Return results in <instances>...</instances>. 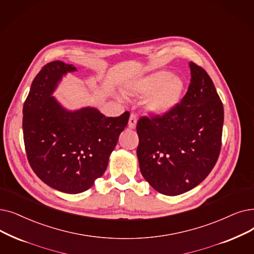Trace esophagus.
I'll return each instance as SVG.
<instances>
[{
    "instance_id": "1",
    "label": "esophagus",
    "mask_w": 254,
    "mask_h": 254,
    "mask_svg": "<svg viewBox=\"0 0 254 254\" xmlns=\"http://www.w3.org/2000/svg\"><path fill=\"white\" fill-rule=\"evenodd\" d=\"M137 125V116L135 114H130L128 119V127L129 128H135Z\"/></svg>"
}]
</instances>
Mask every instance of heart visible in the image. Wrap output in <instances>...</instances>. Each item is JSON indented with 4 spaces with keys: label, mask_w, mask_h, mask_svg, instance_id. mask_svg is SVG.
Here are the masks:
<instances>
[{
    "label": "heart",
    "mask_w": 254,
    "mask_h": 254,
    "mask_svg": "<svg viewBox=\"0 0 254 254\" xmlns=\"http://www.w3.org/2000/svg\"><path fill=\"white\" fill-rule=\"evenodd\" d=\"M184 91V83L178 76L168 71L149 74L128 88V92L135 96L147 95L145 106L150 112L163 114L178 105Z\"/></svg>",
    "instance_id": "obj_1"
}]
</instances>
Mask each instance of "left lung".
<instances>
[{"label": "left lung", "mask_w": 254, "mask_h": 254, "mask_svg": "<svg viewBox=\"0 0 254 254\" xmlns=\"http://www.w3.org/2000/svg\"><path fill=\"white\" fill-rule=\"evenodd\" d=\"M191 81L181 103L137 123L141 173L154 190L175 196L199 185L222 145L223 104L207 72L190 62Z\"/></svg>", "instance_id": "left-lung-1"}]
</instances>
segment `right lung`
Segmentation results:
<instances>
[{
	"instance_id": "add662e5",
	"label": "right lung",
	"mask_w": 254,
	"mask_h": 254,
	"mask_svg": "<svg viewBox=\"0 0 254 254\" xmlns=\"http://www.w3.org/2000/svg\"><path fill=\"white\" fill-rule=\"evenodd\" d=\"M75 70L53 61L33 80L23 108L24 142L32 170L51 188L78 194L91 188L128 123L129 112L106 117L93 108L64 110L52 95L61 76Z\"/></svg>"
}]
</instances>
